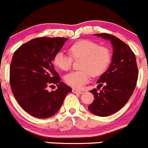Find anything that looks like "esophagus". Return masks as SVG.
Masks as SVG:
<instances>
[{"label":"esophagus","instance_id":"34e87169","mask_svg":"<svg viewBox=\"0 0 148 148\" xmlns=\"http://www.w3.org/2000/svg\"><path fill=\"white\" fill-rule=\"evenodd\" d=\"M72 91H73V92H74V93H77V94L83 93V92H82V91H80V90H76V89H73Z\"/></svg>","mask_w":148,"mask_h":148}]
</instances>
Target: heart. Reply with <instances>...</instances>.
Returning <instances> with one entry per match:
<instances>
[{
    "instance_id": "1",
    "label": "heart",
    "mask_w": 148,
    "mask_h": 148,
    "mask_svg": "<svg viewBox=\"0 0 148 148\" xmlns=\"http://www.w3.org/2000/svg\"><path fill=\"white\" fill-rule=\"evenodd\" d=\"M70 55L59 51L53 58L56 66L64 71L72 67L75 60L82 59L80 68L82 70L67 74L64 80L73 88L80 89L88 83L91 75L94 77L102 75L107 70L111 62L110 51L97 42L89 40H82L73 44L69 48Z\"/></svg>"
}]
</instances>
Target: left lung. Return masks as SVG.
Returning a JSON list of instances; mask_svg holds the SVG:
<instances>
[{
    "mask_svg": "<svg viewBox=\"0 0 148 148\" xmlns=\"http://www.w3.org/2000/svg\"><path fill=\"white\" fill-rule=\"evenodd\" d=\"M95 36L110 41L113 48L112 62L106 72L97 80L98 88L90 92L93 94L90 112L97 116H109L118 112L127 103L132 95L138 77L136 58L131 48L116 36L108 33Z\"/></svg>",
    "mask_w": 148,
    "mask_h": 148,
    "instance_id": "8db88e82",
    "label": "left lung"
}]
</instances>
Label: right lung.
<instances>
[{"label": "right lung", "instance_id": "right-lung-1", "mask_svg": "<svg viewBox=\"0 0 148 148\" xmlns=\"http://www.w3.org/2000/svg\"><path fill=\"white\" fill-rule=\"evenodd\" d=\"M65 38H38L15 51L10 66V85L21 107L30 115L44 119L54 115L63 105L71 87L60 82L54 70L53 58ZM58 89L49 92L48 86Z\"/></svg>", "mask_w": 148, "mask_h": 148}]
</instances>
